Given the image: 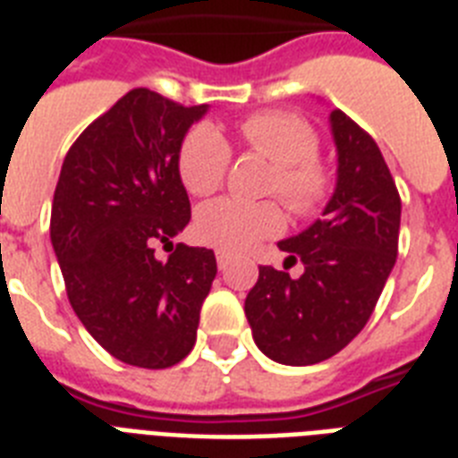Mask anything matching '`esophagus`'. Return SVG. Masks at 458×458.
I'll use <instances>...</instances> for the list:
<instances>
[{
	"mask_svg": "<svg viewBox=\"0 0 458 458\" xmlns=\"http://www.w3.org/2000/svg\"><path fill=\"white\" fill-rule=\"evenodd\" d=\"M216 264H218L221 271H225L230 264V254H225V251H216Z\"/></svg>",
	"mask_w": 458,
	"mask_h": 458,
	"instance_id": "esophagus-1",
	"label": "esophagus"
}]
</instances>
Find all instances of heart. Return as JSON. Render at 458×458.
<instances>
[{
    "label": "heart",
    "instance_id": "1",
    "mask_svg": "<svg viewBox=\"0 0 458 458\" xmlns=\"http://www.w3.org/2000/svg\"><path fill=\"white\" fill-rule=\"evenodd\" d=\"M240 140L273 161L266 192L278 194L294 214H309L330 192V171L316 157L318 135L304 118L285 111H266L244 118ZM228 140L214 125L199 123L187 132L178 154V173L187 192L214 194L230 168ZM283 230V214L276 201H244L223 197L197 208L194 235L221 251H247Z\"/></svg>",
    "mask_w": 458,
    "mask_h": 458
}]
</instances>
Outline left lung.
I'll return each mask as SVG.
<instances>
[{
    "instance_id": "obj_1",
    "label": "left lung",
    "mask_w": 458,
    "mask_h": 458,
    "mask_svg": "<svg viewBox=\"0 0 458 458\" xmlns=\"http://www.w3.org/2000/svg\"><path fill=\"white\" fill-rule=\"evenodd\" d=\"M337 185L323 216L287 237L285 271L259 266L244 313L257 347L285 366H311L344 349L369 323L397 261L402 199L369 132L335 109ZM300 260L305 273L290 279Z\"/></svg>"
}]
</instances>
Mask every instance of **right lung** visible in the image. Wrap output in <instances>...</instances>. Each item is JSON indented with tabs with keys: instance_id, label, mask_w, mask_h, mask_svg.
<instances>
[{
	"instance_id": "add662e5",
	"label": "right lung",
	"mask_w": 458,
	"mask_h": 458,
	"mask_svg": "<svg viewBox=\"0 0 458 458\" xmlns=\"http://www.w3.org/2000/svg\"><path fill=\"white\" fill-rule=\"evenodd\" d=\"M207 109L131 89L81 132L61 165L49 235L68 301L128 366H175L197 340L214 251L175 244L158 261L154 250L190 223L178 154Z\"/></svg>"
}]
</instances>
